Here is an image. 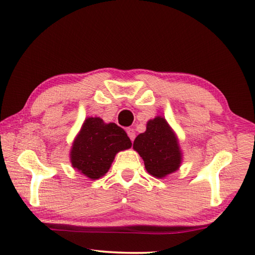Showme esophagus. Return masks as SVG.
<instances>
[{
	"label": "esophagus",
	"instance_id": "obj_1",
	"mask_svg": "<svg viewBox=\"0 0 255 255\" xmlns=\"http://www.w3.org/2000/svg\"><path fill=\"white\" fill-rule=\"evenodd\" d=\"M127 135H128L129 138H130V140L132 141L133 139H135V137H136V132H135V130H133L132 128H128L127 129Z\"/></svg>",
	"mask_w": 255,
	"mask_h": 255
}]
</instances>
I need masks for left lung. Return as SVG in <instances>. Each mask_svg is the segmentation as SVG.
<instances>
[{
    "mask_svg": "<svg viewBox=\"0 0 255 255\" xmlns=\"http://www.w3.org/2000/svg\"><path fill=\"white\" fill-rule=\"evenodd\" d=\"M132 148L143 158L146 171L157 179L174 173L182 163L178 136L161 116L148 120L145 132L136 137Z\"/></svg>",
    "mask_w": 255,
    "mask_h": 255,
    "instance_id": "8db88e82",
    "label": "left lung"
}]
</instances>
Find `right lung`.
Instances as JSON below:
<instances>
[{
	"mask_svg": "<svg viewBox=\"0 0 255 255\" xmlns=\"http://www.w3.org/2000/svg\"><path fill=\"white\" fill-rule=\"evenodd\" d=\"M131 147L126 131L115 123L106 124L99 117L84 120L70 152L73 169L91 180L109 171L116 154Z\"/></svg>",
	"mask_w": 255,
	"mask_h": 255,
	"instance_id": "1",
	"label": "right lung"
}]
</instances>
